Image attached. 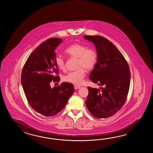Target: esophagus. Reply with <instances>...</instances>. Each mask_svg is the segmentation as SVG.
<instances>
[{"label": "esophagus", "mask_w": 153, "mask_h": 153, "mask_svg": "<svg viewBox=\"0 0 153 153\" xmlns=\"http://www.w3.org/2000/svg\"><path fill=\"white\" fill-rule=\"evenodd\" d=\"M80 88V86L76 85H74V89H75V90H77V89H79V88Z\"/></svg>", "instance_id": "34e87169"}]
</instances>
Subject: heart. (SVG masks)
I'll list each match as a JSON object with an SVG mask.
<instances>
[{
	"instance_id": "b5f03b06",
	"label": "heart",
	"mask_w": 153,
	"mask_h": 153,
	"mask_svg": "<svg viewBox=\"0 0 153 153\" xmlns=\"http://www.w3.org/2000/svg\"><path fill=\"white\" fill-rule=\"evenodd\" d=\"M65 52L68 55L78 58V69L73 72H69L65 75L63 80L67 82L75 85H80L83 82L85 75V69L90 70L96 65L97 59V52L93 49H88L86 46L74 44L65 49ZM56 64L60 69L65 68V61L61 56L55 57Z\"/></svg>"
}]
</instances>
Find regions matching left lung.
Here are the masks:
<instances>
[{
	"instance_id": "1",
	"label": "left lung",
	"mask_w": 153,
	"mask_h": 153,
	"mask_svg": "<svg viewBox=\"0 0 153 153\" xmlns=\"http://www.w3.org/2000/svg\"><path fill=\"white\" fill-rule=\"evenodd\" d=\"M93 42L97 59L89 79L100 88H88L86 105L91 114L98 119L108 118L124 105L130 88V68L120 51L107 39L100 36H84Z\"/></svg>"
}]
</instances>
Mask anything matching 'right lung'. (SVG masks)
I'll return each instance as SVG.
<instances>
[{
  "mask_svg": "<svg viewBox=\"0 0 153 153\" xmlns=\"http://www.w3.org/2000/svg\"><path fill=\"white\" fill-rule=\"evenodd\" d=\"M60 38L48 39L37 47L27 59L21 74V84L29 105L39 114L51 117L65 108L74 92V86L62 82L53 88L50 82L60 78L55 62V50L62 42Z\"/></svg>",
  "mask_w": 153,
  "mask_h": 153,
  "instance_id": "obj_1",
  "label": "right lung"
}]
</instances>
